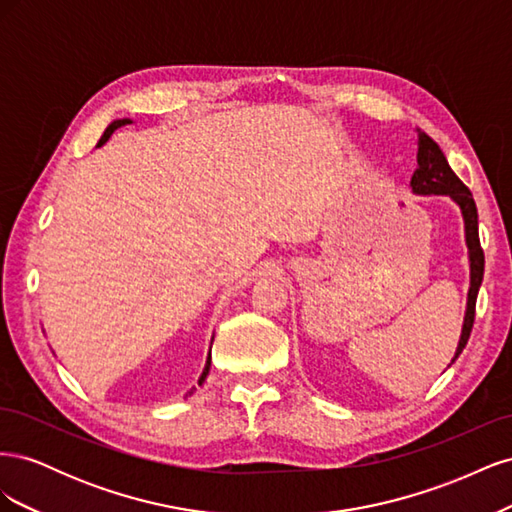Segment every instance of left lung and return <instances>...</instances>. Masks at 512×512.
<instances>
[{"instance_id": "obj_1", "label": "left lung", "mask_w": 512, "mask_h": 512, "mask_svg": "<svg viewBox=\"0 0 512 512\" xmlns=\"http://www.w3.org/2000/svg\"><path fill=\"white\" fill-rule=\"evenodd\" d=\"M416 162H418V168L414 170L412 181H410L412 192L423 194V196H429V194L451 196L459 205L463 224H466V243H468V256H470V290H468V307H466V318H463L461 339L455 352V359H457V356L463 352V348H466L474 327L476 297H478L480 284H483V273H485V254L478 239V211H476L472 192L466 188V183L453 173V168L448 166L438 143L421 130H418Z\"/></svg>"}]
</instances>
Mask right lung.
I'll list each match as a JSON object with an SVG mask.
<instances>
[{
  "instance_id": "1",
  "label": "right lung",
  "mask_w": 512,
  "mask_h": 512,
  "mask_svg": "<svg viewBox=\"0 0 512 512\" xmlns=\"http://www.w3.org/2000/svg\"><path fill=\"white\" fill-rule=\"evenodd\" d=\"M126 123H130V119H117V121H113L111 126H108V128L104 130V134H102V138H100L98 147H102V145L108 141V138H111V134H113L117 128L126 126ZM209 367H211V350H209V359H207V365H205V369H203V374H200V378H198V384H203V382H205V378H207V374H209Z\"/></svg>"
}]
</instances>
